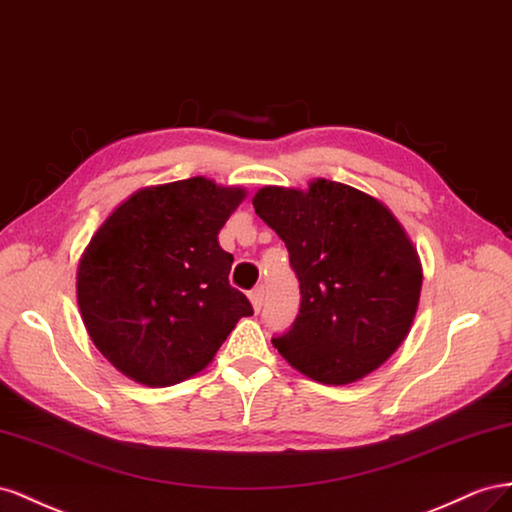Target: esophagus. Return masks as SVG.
I'll return each instance as SVG.
<instances>
[{
  "mask_svg": "<svg viewBox=\"0 0 512 512\" xmlns=\"http://www.w3.org/2000/svg\"><path fill=\"white\" fill-rule=\"evenodd\" d=\"M248 298H251V304H253V309L255 311H259L261 309V304H264V287H255L253 291H251V296H248Z\"/></svg>",
  "mask_w": 512,
  "mask_h": 512,
  "instance_id": "obj_1",
  "label": "esophagus"
}]
</instances>
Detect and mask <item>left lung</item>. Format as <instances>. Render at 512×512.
<instances>
[{
    "instance_id": "8db88e82",
    "label": "left lung",
    "mask_w": 512,
    "mask_h": 512,
    "mask_svg": "<svg viewBox=\"0 0 512 512\" xmlns=\"http://www.w3.org/2000/svg\"><path fill=\"white\" fill-rule=\"evenodd\" d=\"M257 216L276 231L300 281V313L272 345L315 382L345 386L373 373L412 330L422 266L382 201L317 178L306 191L264 186Z\"/></svg>"
}]
</instances>
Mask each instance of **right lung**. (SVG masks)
Wrapping results in <instances>:
<instances>
[{
  "mask_svg": "<svg viewBox=\"0 0 512 512\" xmlns=\"http://www.w3.org/2000/svg\"><path fill=\"white\" fill-rule=\"evenodd\" d=\"M242 186L188 178L141 188L98 227L77 266V302L92 343L152 388L180 384L214 360L253 306L229 285L233 255L218 231Z\"/></svg>",
  "mask_w": 512,
  "mask_h": 512,
  "instance_id": "add662e5",
  "label": "right lung"
}]
</instances>
